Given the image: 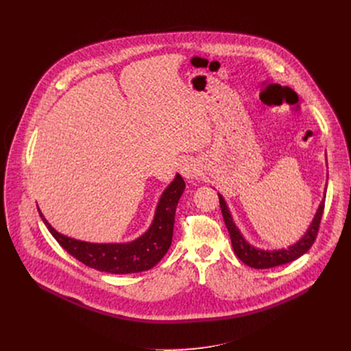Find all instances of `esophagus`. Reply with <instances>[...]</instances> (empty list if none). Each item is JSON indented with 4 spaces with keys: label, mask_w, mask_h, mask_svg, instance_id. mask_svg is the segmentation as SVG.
<instances>
[{
    "label": "esophagus",
    "mask_w": 351,
    "mask_h": 351,
    "mask_svg": "<svg viewBox=\"0 0 351 351\" xmlns=\"http://www.w3.org/2000/svg\"><path fill=\"white\" fill-rule=\"evenodd\" d=\"M179 172L183 178L193 179L197 175L196 163L192 159H183L179 162Z\"/></svg>",
    "instance_id": "esophagus-1"
}]
</instances>
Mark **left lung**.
<instances>
[{"label":"left lung","instance_id":"1","mask_svg":"<svg viewBox=\"0 0 351 351\" xmlns=\"http://www.w3.org/2000/svg\"><path fill=\"white\" fill-rule=\"evenodd\" d=\"M217 195H219L220 209H222L225 225H226L228 232L230 234L233 250H234V253H236L239 259H241L245 265H247L253 269H270V267H276V266H280V265L296 261V259H299L300 256H303L316 241V236H317L319 226H320V220H322V215H323V209H324L326 195L322 199L319 209H317L315 217H313L311 223L307 228L306 233L299 239L296 243L290 245L289 247H282V249H276V250H265V249H259V247L252 246L243 237L241 230H239L236 223L233 222V217H232V213L228 208L226 200L223 199V196L220 193H217Z\"/></svg>","mask_w":351,"mask_h":351}]
</instances>
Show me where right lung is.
Returning <instances> with one entry per match:
<instances>
[{"mask_svg":"<svg viewBox=\"0 0 351 351\" xmlns=\"http://www.w3.org/2000/svg\"><path fill=\"white\" fill-rule=\"evenodd\" d=\"M183 191H185V180L176 173L175 179L160 195L149 229L128 243H90L77 241L55 230L40 208L38 212L55 241L88 267L112 274L138 273L152 269L169 250L173 236L175 212Z\"/></svg>","mask_w":351,"mask_h":351,"instance_id":"obj_1","label":"right lung"}]
</instances>
